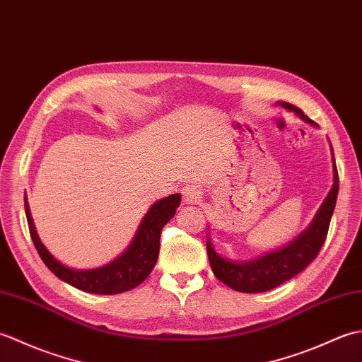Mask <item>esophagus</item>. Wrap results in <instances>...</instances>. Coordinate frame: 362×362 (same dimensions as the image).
I'll return each instance as SVG.
<instances>
[{"instance_id":"1","label":"esophagus","mask_w":362,"mask_h":362,"mask_svg":"<svg viewBox=\"0 0 362 362\" xmlns=\"http://www.w3.org/2000/svg\"><path fill=\"white\" fill-rule=\"evenodd\" d=\"M182 196H183V202L189 204V205H194V204L201 202L202 193H201V189H199V188H196L193 185H188V187L182 189Z\"/></svg>"}]
</instances>
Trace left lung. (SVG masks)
<instances>
[{
	"mask_svg": "<svg viewBox=\"0 0 362 362\" xmlns=\"http://www.w3.org/2000/svg\"><path fill=\"white\" fill-rule=\"evenodd\" d=\"M276 105L283 107L284 110L294 113L297 118L302 119L306 124L317 127L316 122L310 119L306 115L297 109L296 105L288 103H276ZM332 148V144H329ZM332 161H333V187L327 194L325 201L322 202L316 216L313 218L311 224L306 227L302 233L294 238L289 244L283 247L267 252L258 258L247 261L228 259L214 250L210 233H206V253L213 274L216 279L227 284L228 288L240 292H264L280 286L281 283L291 280L292 276L300 274L308 266L311 261L317 257L320 247L325 243L328 233L329 221H332L337 191H339V177L334 163V152L332 148Z\"/></svg>",
	"mask_w": 362,
	"mask_h": 362,
	"instance_id": "1",
	"label": "left lung"
}]
</instances>
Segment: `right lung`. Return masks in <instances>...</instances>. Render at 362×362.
Wrapping results in <instances>:
<instances>
[{"mask_svg":"<svg viewBox=\"0 0 362 362\" xmlns=\"http://www.w3.org/2000/svg\"><path fill=\"white\" fill-rule=\"evenodd\" d=\"M180 199L182 196L175 193L152 204L138 226L127 249L110 263L96 269H74L54 258L37 233L26 196L25 211L29 233L38 255L54 275L74 288L90 292V294L112 296L134 289L148 279L158 258L161 228L168 224V221L174 218L175 210L180 205Z\"/></svg>","mask_w":362,"mask_h":362,"instance_id":"1","label":"right lung"}]
</instances>
